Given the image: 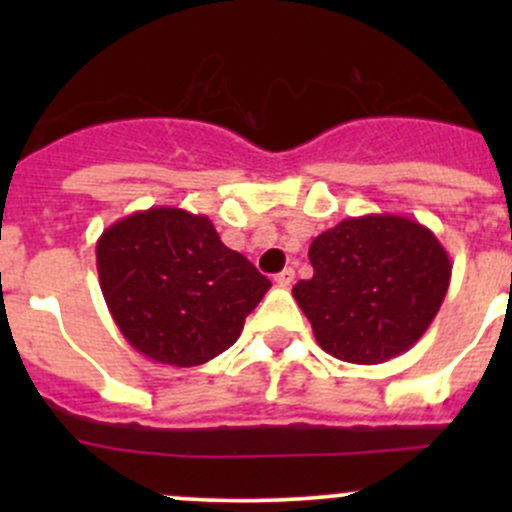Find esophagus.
Listing matches in <instances>:
<instances>
[{
    "mask_svg": "<svg viewBox=\"0 0 512 512\" xmlns=\"http://www.w3.org/2000/svg\"><path fill=\"white\" fill-rule=\"evenodd\" d=\"M275 282H277V287H289L294 282V270L292 267H285V270L280 272V275L275 277Z\"/></svg>",
    "mask_w": 512,
    "mask_h": 512,
    "instance_id": "esophagus-1",
    "label": "esophagus"
}]
</instances>
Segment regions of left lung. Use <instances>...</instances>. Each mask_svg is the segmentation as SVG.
I'll return each mask as SVG.
<instances>
[{"label": "left lung", "instance_id": "left-lung-1", "mask_svg": "<svg viewBox=\"0 0 512 512\" xmlns=\"http://www.w3.org/2000/svg\"><path fill=\"white\" fill-rule=\"evenodd\" d=\"M312 280L292 287L317 344L352 364L404 354L431 327L451 285V257L404 215L347 218L309 245Z\"/></svg>", "mask_w": 512, "mask_h": 512}]
</instances>
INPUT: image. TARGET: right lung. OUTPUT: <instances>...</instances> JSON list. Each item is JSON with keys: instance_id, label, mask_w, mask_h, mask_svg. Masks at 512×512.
I'll return each instance as SVG.
<instances>
[{"instance_id": "1", "label": "right lung", "mask_w": 512, "mask_h": 512, "mask_svg": "<svg viewBox=\"0 0 512 512\" xmlns=\"http://www.w3.org/2000/svg\"><path fill=\"white\" fill-rule=\"evenodd\" d=\"M96 267L126 342L170 366H198L230 349L272 287L225 247L210 218L165 205L106 227Z\"/></svg>"}]
</instances>
